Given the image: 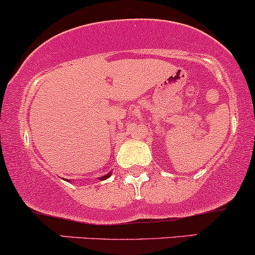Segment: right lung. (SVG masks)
I'll use <instances>...</instances> for the list:
<instances>
[{"mask_svg": "<svg viewBox=\"0 0 255 255\" xmlns=\"http://www.w3.org/2000/svg\"><path fill=\"white\" fill-rule=\"evenodd\" d=\"M111 174H107V176H105V177H102V179H106V178H108V177H110Z\"/></svg>", "mask_w": 255, "mask_h": 255, "instance_id": "1", "label": "right lung"}]
</instances>
